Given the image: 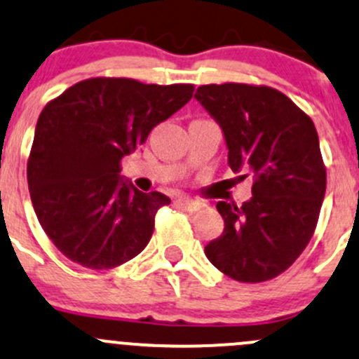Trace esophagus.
I'll return each mask as SVG.
<instances>
[{"label":"esophagus","mask_w":359,"mask_h":359,"mask_svg":"<svg viewBox=\"0 0 359 359\" xmlns=\"http://www.w3.org/2000/svg\"><path fill=\"white\" fill-rule=\"evenodd\" d=\"M175 204L179 208H182V210L191 211V212H196L198 210H201V203H198V201L189 199V198H179L175 201Z\"/></svg>","instance_id":"1"}]
</instances>
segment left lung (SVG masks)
Masks as SVG:
<instances>
[{"mask_svg":"<svg viewBox=\"0 0 359 359\" xmlns=\"http://www.w3.org/2000/svg\"><path fill=\"white\" fill-rule=\"evenodd\" d=\"M196 98L222 126L231 170L254 179L250 201L216 204L224 230L206 257L235 281H269L300 257L317 228L327 186L317 129L266 85H203Z\"/></svg>","mask_w":359,"mask_h":359,"instance_id":"left-lung-1","label":"left lung"}]
</instances>
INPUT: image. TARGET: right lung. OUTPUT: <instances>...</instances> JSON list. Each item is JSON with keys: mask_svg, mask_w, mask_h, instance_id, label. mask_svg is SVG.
<instances>
[{"mask_svg": "<svg viewBox=\"0 0 359 359\" xmlns=\"http://www.w3.org/2000/svg\"><path fill=\"white\" fill-rule=\"evenodd\" d=\"M192 92L189 83L98 76L42 109L27 180L39 223L65 257L86 269H112L148 245L156 211L170 199L122 182L121 160Z\"/></svg>", "mask_w": 359, "mask_h": 359, "instance_id": "1", "label": "right lung"}]
</instances>
